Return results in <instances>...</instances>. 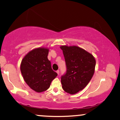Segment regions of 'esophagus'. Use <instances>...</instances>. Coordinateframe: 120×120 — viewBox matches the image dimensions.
Listing matches in <instances>:
<instances>
[{
    "label": "esophagus",
    "instance_id": "34e87169",
    "mask_svg": "<svg viewBox=\"0 0 120 120\" xmlns=\"http://www.w3.org/2000/svg\"><path fill=\"white\" fill-rule=\"evenodd\" d=\"M56 72V73H57V74H58V75L59 74V70H57Z\"/></svg>",
    "mask_w": 120,
    "mask_h": 120
}]
</instances>
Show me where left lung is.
<instances>
[{
  "label": "left lung",
  "instance_id": "obj_1",
  "mask_svg": "<svg viewBox=\"0 0 120 120\" xmlns=\"http://www.w3.org/2000/svg\"><path fill=\"white\" fill-rule=\"evenodd\" d=\"M67 72L61 77L62 87L66 93L75 94L86 87L95 72L96 60L92 54L77 46L61 45Z\"/></svg>",
  "mask_w": 120,
  "mask_h": 120
}]
</instances>
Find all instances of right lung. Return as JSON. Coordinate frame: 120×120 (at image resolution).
Listing matches in <instances>:
<instances>
[{"label":"right lung","instance_id":"right-lung-1","mask_svg":"<svg viewBox=\"0 0 120 120\" xmlns=\"http://www.w3.org/2000/svg\"><path fill=\"white\" fill-rule=\"evenodd\" d=\"M49 49L35 48L27 53L22 60L21 71L25 82L38 93L47 90L52 81L58 76L52 69L48 59Z\"/></svg>","mask_w":120,"mask_h":120}]
</instances>
